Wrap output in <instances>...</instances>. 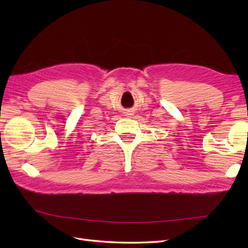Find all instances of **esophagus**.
<instances>
[{"label":"esophagus","mask_w":248,"mask_h":248,"mask_svg":"<svg viewBox=\"0 0 248 248\" xmlns=\"http://www.w3.org/2000/svg\"><path fill=\"white\" fill-rule=\"evenodd\" d=\"M132 114H133L132 110H128V115H132Z\"/></svg>","instance_id":"34e87169"}]
</instances>
